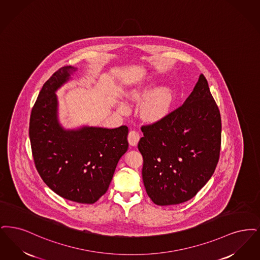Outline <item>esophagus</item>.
Instances as JSON below:
<instances>
[{"label": "esophagus", "instance_id": "obj_1", "mask_svg": "<svg viewBox=\"0 0 260 260\" xmlns=\"http://www.w3.org/2000/svg\"><path fill=\"white\" fill-rule=\"evenodd\" d=\"M140 141V134L137 132V131H130L129 134H128V142L130 144V146H137L138 143Z\"/></svg>", "mask_w": 260, "mask_h": 260}]
</instances>
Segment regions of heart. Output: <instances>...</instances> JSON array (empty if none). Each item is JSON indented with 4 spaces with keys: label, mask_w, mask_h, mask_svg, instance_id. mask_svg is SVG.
Instances as JSON below:
<instances>
[{
    "label": "heart",
    "mask_w": 260,
    "mask_h": 260,
    "mask_svg": "<svg viewBox=\"0 0 260 260\" xmlns=\"http://www.w3.org/2000/svg\"><path fill=\"white\" fill-rule=\"evenodd\" d=\"M134 101L144 102L142 107V115L148 121H157L169 112L173 103V91L169 86H162L153 90V85H146L139 90L131 92ZM118 110L121 113H128L129 108L124 103L118 104Z\"/></svg>",
    "instance_id": "b5f03b06"
}]
</instances>
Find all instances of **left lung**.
<instances>
[{
  "label": "left lung",
  "instance_id": "left-lung-1",
  "mask_svg": "<svg viewBox=\"0 0 260 260\" xmlns=\"http://www.w3.org/2000/svg\"><path fill=\"white\" fill-rule=\"evenodd\" d=\"M142 132L138 148L149 198L159 206L190 200L213 176L220 151V113L203 75L180 108Z\"/></svg>",
  "mask_w": 260,
  "mask_h": 260
}]
</instances>
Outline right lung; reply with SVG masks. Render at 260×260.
Segmentation results:
<instances>
[{"mask_svg": "<svg viewBox=\"0 0 260 260\" xmlns=\"http://www.w3.org/2000/svg\"><path fill=\"white\" fill-rule=\"evenodd\" d=\"M77 70L62 67L44 84L31 113L29 136L35 165L45 184L67 200L93 204L108 190L128 149V127L62 126L56 92Z\"/></svg>", "mask_w": 260, "mask_h": 260, "instance_id": "right-lung-1", "label": "right lung"}]
</instances>
